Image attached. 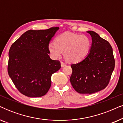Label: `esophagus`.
I'll use <instances>...</instances> for the list:
<instances>
[{
  "mask_svg": "<svg viewBox=\"0 0 123 123\" xmlns=\"http://www.w3.org/2000/svg\"><path fill=\"white\" fill-rule=\"evenodd\" d=\"M61 66H62V67H65V65H66V64H65V63H64V62H61Z\"/></svg>",
  "mask_w": 123,
  "mask_h": 123,
  "instance_id": "34e87169",
  "label": "esophagus"
}]
</instances>
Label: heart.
<instances>
[{"mask_svg":"<svg viewBox=\"0 0 123 123\" xmlns=\"http://www.w3.org/2000/svg\"><path fill=\"white\" fill-rule=\"evenodd\" d=\"M90 46V39L85 35L64 33L55 38V43H49L48 49L54 58H59L64 51V57L68 62L76 63L86 56Z\"/></svg>","mask_w":123,"mask_h":123,"instance_id":"obj_1","label":"heart"}]
</instances>
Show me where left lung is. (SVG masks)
<instances>
[{
    "label": "left lung",
    "mask_w": 123,
    "mask_h": 123,
    "mask_svg": "<svg viewBox=\"0 0 123 123\" xmlns=\"http://www.w3.org/2000/svg\"><path fill=\"white\" fill-rule=\"evenodd\" d=\"M92 46L86 56L71 64L72 86L80 94H93L103 90L109 83L115 68L113 51L109 42L97 33L87 31Z\"/></svg>",
    "instance_id": "obj_1"
}]
</instances>
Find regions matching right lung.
<instances>
[{"label":"right lung","instance_id":"obj_1","mask_svg":"<svg viewBox=\"0 0 123 123\" xmlns=\"http://www.w3.org/2000/svg\"><path fill=\"white\" fill-rule=\"evenodd\" d=\"M59 29L30 30L21 35L9 51L8 72L19 92L27 97H42L51 85V76L61 68L52 60L48 45Z\"/></svg>","mask_w":123,"mask_h":123}]
</instances>
